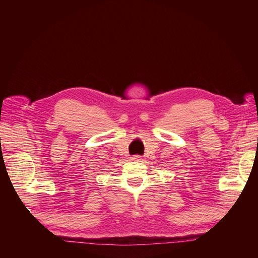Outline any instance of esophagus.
<instances>
[{
	"mask_svg": "<svg viewBox=\"0 0 258 258\" xmlns=\"http://www.w3.org/2000/svg\"><path fill=\"white\" fill-rule=\"evenodd\" d=\"M131 160L132 161H138V162H141V161H143V158L141 157V156H132L131 157Z\"/></svg>",
	"mask_w": 258,
	"mask_h": 258,
	"instance_id": "obj_1",
	"label": "esophagus"
}]
</instances>
